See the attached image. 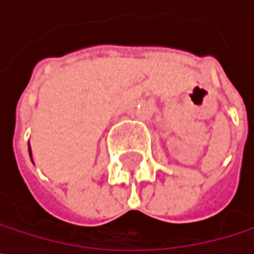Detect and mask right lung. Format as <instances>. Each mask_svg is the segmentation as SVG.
<instances>
[{
	"label": "right lung",
	"mask_w": 254,
	"mask_h": 254,
	"mask_svg": "<svg viewBox=\"0 0 254 254\" xmlns=\"http://www.w3.org/2000/svg\"><path fill=\"white\" fill-rule=\"evenodd\" d=\"M29 153H30V147H29Z\"/></svg>",
	"instance_id": "1"
}]
</instances>
